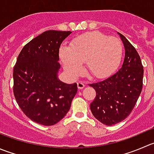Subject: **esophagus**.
Wrapping results in <instances>:
<instances>
[{
  "label": "esophagus",
  "mask_w": 154,
  "mask_h": 154,
  "mask_svg": "<svg viewBox=\"0 0 154 154\" xmlns=\"http://www.w3.org/2000/svg\"><path fill=\"white\" fill-rule=\"evenodd\" d=\"M77 87H78V89H82L85 87V84L83 83V82L79 81V82H77Z\"/></svg>",
  "instance_id": "34e87169"
}]
</instances>
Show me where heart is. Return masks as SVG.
Returning <instances> with one entry per match:
<instances>
[{
  "instance_id": "1",
  "label": "heart",
  "mask_w": 154,
  "mask_h": 154,
  "mask_svg": "<svg viewBox=\"0 0 154 154\" xmlns=\"http://www.w3.org/2000/svg\"><path fill=\"white\" fill-rule=\"evenodd\" d=\"M123 46L118 38L98 31L86 33L71 41L70 47L62 45L59 57L68 77L74 79L82 71V62L95 77L111 74L120 65Z\"/></svg>"
}]
</instances>
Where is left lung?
<instances>
[{"label": "left lung", "instance_id": "1", "mask_svg": "<svg viewBox=\"0 0 154 154\" xmlns=\"http://www.w3.org/2000/svg\"><path fill=\"white\" fill-rule=\"evenodd\" d=\"M118 34L126 51L122 68L105 80L89 84L96 92L90 104L91 111L98 121L107 126L117 124L130 114L143 86L141 58L126 37Z\"/></svg>", "mask_w": 154, "mask_h": 154}]
</instances>
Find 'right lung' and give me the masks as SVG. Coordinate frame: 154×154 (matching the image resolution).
Here are the masks:
<instances>
[{"label": "right lung", "mask_w": 154, "mask_h": 154, "mask_svg": "<svg viewBox=\"0 0 154 154\" xmlns=\"http://www.w3.org/2000/svg\"><path fill=\"white\" fill-rule=\"evenodd\" d=\"M71 31H44L22 48L13 68V93L21 110L32 121L53 126L71 107L77 83L58 79L59 48Z\"/></svg>", "instance_id": "right-lung-1"}]
</instances>
